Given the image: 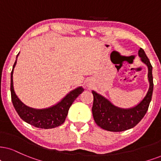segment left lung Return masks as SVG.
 <instances>
[{
  "mask_svg": "<svg viewBox=\"0 0 161 161\" xmlns=\"http://www.w3.org/2000/svg\"><path fill=\"white\" fill-rule=\"evenodd\" d=\"M138 55L148 69V78L150 85L147 94L135 107L129 109H122L114 106L105 97L93 91V117L97 125L102 129L114 132L130 129L139 123L147 112L152 100L154 87L152 66L143 49L140 48Z\"/></svg>",
  "mask_w": 161,
  "mask_h": 161,
  "instance_id": "obj_1",
  "label": "left lung"
}]
</instances>
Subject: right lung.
Wrapping results in <instances>:
<instances>
[{
	"mask_svg": "<svg viewBox=\"0 0 161 161\" xmlns=\"http://www.w3.org/2000/svg\"><path fill=\"white\" fill-rule=\"evenodd\" d=\"M18 56V54L16 57V60L14 63L13 70L11 72V85H10L12 102L18 114L26 123L40 129H53L61 125L65 121L68 110L71 105L79 97V95L83 92L84 89L82 87H79L70 91L60 103L49 108L37 110L26 106L18 98L13 88V74L14 68L17 62L16 61Z\"/></svg>",
	"mask_w": 161,
	"mask_h": 161,
	"instance_id": "1",
	"label": "right lung"
}]
</instances>
